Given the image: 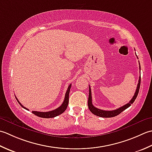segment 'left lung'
<instances>
[{
  "label": "left lung",
  "instance_id": "1",
  "mask_svg": "<svg viewBox=\"0 0 152 152\" xmlns=\"http://www.w3.org/2000/svg\"><path fill=\"white\" fill-rule=\"evenodd\" d=\"M138 58V57H137ZM140 64V63H139ZM140 67V66H139ZM140 77H139V80H138V83L137 85V90H136V92L134 93V96L132 97V98L131 100L129 103H127L126 104H125V106H123L122 107H121L118 109L115 110H112V111H105V110H100L98 109L97 107H96L93 106L92 102V94H91V87L89 86V95H88V106L89 108V110L91 111V112L94 114L95 115H97L98 117H106V118H107V117H113L118 115L119 114H120L123 111L125 110H126V108H128L129 107H130L131 106V104H133V102H134V100L137 98L138 92H139V89H140Z\"/></svg>",
  "mask_w": 152,
  "mask_h": 152
}]
</instances>
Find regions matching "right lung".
<instances>
[{"label": "right lung", "instance_id": "right-lung-1", "mask_svg": "<svg viewBox=\"0 0 152 152\" xmlns=\"http://www.w3.org/2000/svg\"><path fill=\"white\" fill-rule=\"evenodd\" d=\"M71 86H72V84H70L69 85V86H68L66 95H65L64 100V102L62 103V104H61L60 107H58L57 109L54 110L52 111H47V112H41V111H32V113L33 114H35V115L40 117H42V118H52V117H55L59 115H60V114H61L62 113H64V111H66V110L67 109V107L68 106V103H69V94ZM15 98H16V100L18 102V103L20 104V106L21 107H23L24 109H26L27 110H29L27 108L25 107H23V106H22V104L20 103V101L18 100L16 97H15Z\"/></svg>", "mask_w": 152, "mask_h": 152}]
</instances>
